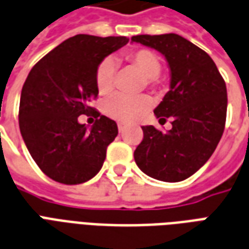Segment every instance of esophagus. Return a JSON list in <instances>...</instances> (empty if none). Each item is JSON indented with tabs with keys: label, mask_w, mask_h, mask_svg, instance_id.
Returning a JSON list of instances; mask_svg holds the SVG:
<instances>
[{
	"label": "esophagus",
	"mask_w": 249,
	"mask_h": 249,
	"mask_svg": "<svg viewBox=\"0 0 249 249\" xmlns=\"http://www.w3.org/2000/svg\"><path fill=\"white\" fill-rule=\"evenodd\" d=\"M118 130H119V132L124 131V126H123L122 123H119V124H118Z\"/></svg>",
	"instance_id": "34e87169"
}]
</instances>
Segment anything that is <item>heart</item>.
<instances>
[{
  "label": "heart",
  "instance_id": "heart-1",
  "mask_svg": "<svg viewBox=\"0 0 249 249\" xmlns=\"http://www.w3.org/2000/svg\"><path fill=\"white\" fill-rule=\"evenodd\" d=\"M126 59L142 72L146 85L151 87H159L162 85L159 81L162 62L157 53H154L150 49H135L126 53ZM114 71H115V66L110 58H106L98 66L95 83L99 94L106 95L112 90ZM150 108H151V99L147 95L128 97L123 94H115L111 98H108L105 103L106 115L122 123L137 122L138 119L146 115Z\"/></svg>",
  "mask_w": 249,
  "mask_h": 249
}]
</instances>
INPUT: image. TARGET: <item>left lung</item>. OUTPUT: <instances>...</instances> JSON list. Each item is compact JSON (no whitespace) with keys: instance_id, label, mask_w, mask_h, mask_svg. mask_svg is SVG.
Segmentation results:
<instances>
[{"instance_id":"obj_1","label":"left lung","mask_w":249,"mask_h":249,"mask_svg":"<svg viewBox=\"0 0 249 249\" xmlns=\"http://www.w3.org/2000/svg\"><path fill=\"white\" fill-rule=\"evenodd\" d=\"M132 42L164 55L171 71L170 91L154 110L162 132L143 126V141L134 151L138 167L162 182H180L204 166L220 141L227 117V87L212 58L178 34L134 36Z\"/></svg>"}]
</instances>
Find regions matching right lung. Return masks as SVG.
<instances>
[{
  "mask_svg": "<svg viewBox=\"0 0 249 249\" xmlns=\"http://www.w3.org/2000/svg\"><path fill=\"white\" fill-rule=\"evenodd\" d=\"M126 37L77 34L39 59L23 83L18 122L30 155L50 179L63 184L90 180L102 168L118 126L90 106L98 97L95 74ZM82 113L96 118L89 130Z\"/></svg>",
  "mask_w": 249,
  "mask_h": 249,
  "instance_id": "add662e5",
  "label": "right lung"
}]
</instances>
